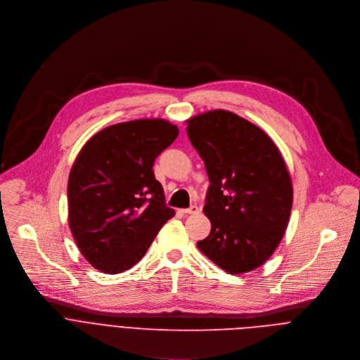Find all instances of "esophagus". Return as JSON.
<instances>
[{
  "label": "esophagus",
  "mask_w": 360,
  "mask_h": 360,
  "mask_svg": "<svg viewBox=\"0 0 360 360\" xmlns=\"http://www.w3.org/2000/svg\"><path fill=\"white\" fill-rule=\"evenodd\" d=\"M184 214H197L198 211H200V208L197 207V205H191V207H188V208H184V210H181Z\"/></svg>",
  "instance_id": "1"
}]
</instances>
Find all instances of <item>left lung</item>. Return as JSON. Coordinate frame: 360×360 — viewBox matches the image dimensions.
Masks as SVG:
<instances>
[{"instance_id": "8db88e82", "label": "left lung", "mask_w": 360, "mask_h": 360, "mask_svg": "<svg viewBox=\"0 0 360 360\" xmlns=\"http://www.w3.org/2000/svg\"><path fill=\"white\" fill-rule=\"evenodd\" d=\"M187 134L204 162L211 221L198 250L229 274L262 265L290 221L292 183L275 143L258 126L227 110L187 120Z\"/></svg>"}]
</instances>
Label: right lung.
<instances>
[{
    "instance_id": "add662e5",
    "label": "right lung",
    "mask_w": 360,
    "mask_h": 360,
    "mask_svg": "<svg viewBox=\"0 0 360 360\" xmlns=\"http://www.w3.org/2000/svg\"><path fill=\"white\" fill-rule=\"evenodd\" d=\"M177 136L167 120L139 119L98 131L79 152L68 180L69 227L96 269L131 268L174 215L153 165Z\"/></svg>"
}]
</instances>
